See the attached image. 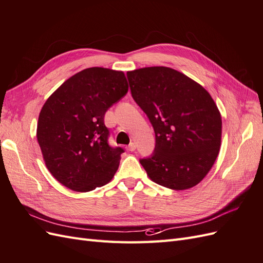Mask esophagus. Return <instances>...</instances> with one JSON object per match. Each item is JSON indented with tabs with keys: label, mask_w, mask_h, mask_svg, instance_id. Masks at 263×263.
<instances>
[{
	"label": "esophagus",
	"mask_w": 263,
	"mask_h": 263,
	"mask_svg": "<svg viewBox=\"0 0 263 263\" xmlns=\"http://www.w3.org/2000/svg\"><path fill=\"white\" fill-rule=\"evenodd\" d=\"M127 150H128V151H135V150H136V145H135L134 142H132V144L128 147H127Z\"/></svg>",
	"instance_id": "obj_1"
}]
</instances>
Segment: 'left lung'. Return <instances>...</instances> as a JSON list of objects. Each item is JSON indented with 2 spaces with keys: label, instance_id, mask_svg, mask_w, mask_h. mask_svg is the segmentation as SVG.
Segmentation results:
<instances>
[{
  "label": "left lung",
  "instance_id": "obj_1",
  "mask_svg": "<svg viewBox=\"0 0 263 263\" xmlns=\"http://www.w3.org/2000/svg\"><path fill=\"white\" fill-rule=\"evenodd\" d=\"M133 99L156 134L153 157L140 163L151 181L176 191L198 184L216 161L221 116L211 94L192 79L168 67L127 72Z\"/></svg>",
  "mask_w": 263,
  "mask_h": 263
}]
</instances>
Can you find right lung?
I'll use <instances>...</instances> for the list:
<instances>
[{
  "instance_id": "1",
  "label": "right lung",
  "mask_w": 263,
  "mask_h": 263,
  "mask_svg": "<svg viewBox=\"0 0 263 263\" xmlns=\"http://www.w3.org/2000/svg\"><path fill=\"white\" fill-rule=\"evenodd\" d=\"M127 91L123 71L93 67L70 77L47 99L36 136L47 169L62 185L89 192L113 179L124 150L108 146L104 115Z\"/></svg>"
}]
</instances>
